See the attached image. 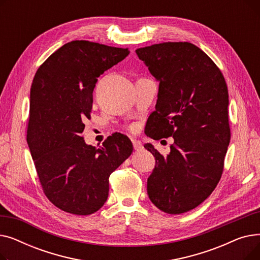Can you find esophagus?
Returning a JSON list of instances; mask_svg holds the SVG:
<instances>
[{
    "label": "esophagus",
    "instance_id": "esophagus-1",
    "mask_svg": "<svg viewBox=\"0 0 260 260\" xmlns=\"http://www.w3.org/2000/svg\"><path fill=\"white\" fill-rule=\"evenodd\" d=\"M133 145H134L135 151H137V152H140L141 149L143 148L142 143L140 141H137V140H133Z\"/></svg>",
    "mask_w": 260,
    "mask_h": 260
}]
</instances>
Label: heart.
<instances>
[{"instance_id":"1","label":"heart","mask_w":260,"mask_h":260,"mask_svg":"<svg viewBox=\"0 0 260 260\" xmlns=\"http://www.w3.org/2000/svg\"><path fill=\"white\" fill-rule=\"evenodd\" d=\"M132 129H135V127H134V126H133V127H132Z\"/></svg>"}]
</instances>
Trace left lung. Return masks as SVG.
<instances>
[{
    "label": "left lung",
    "instance_id": "left-lung-1",
    "mask_svg": "<svg viewBox=\"0 0 260 260\" xmlns=\"http://www.w3.org/2000/svg\"><path fill=\"white\" fill-rule=\"evenodd\" d=\"M136 53L159 82L146 136L174 138L166 157L153 144L144 145L156 160L147 194L162 212L185 213L206 200L221 178L231 139L225 80L208 54L192 43H160Z\"/></svg>",
    "mask_w": 260,
    "mask_h": 260
}]
</instances>
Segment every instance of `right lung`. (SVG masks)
<instances>
[{"label": "right lung", "instance_id": "right-lung-1", "mask_svg": "<svg viewBox=\"0 0 260 260\" xmlns=\"http://www.w3.org/2000/svg\"><path fill=\"white\" fill-rule=\"evenodd\" d=\"M128 53L127 48L73 41L54 51L32 80L27 143L44 194L64 212L100 210L109 176L133 153L125 135L109 136L99 148L81 136L90 119L97 78Z\"/></svg>", "mask_w": 260, "mask_h": 260}]
</instances>
